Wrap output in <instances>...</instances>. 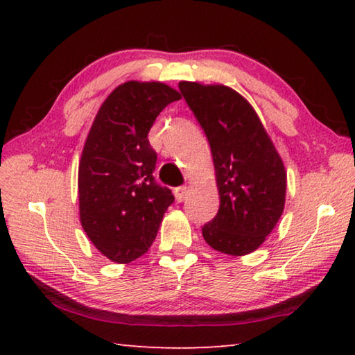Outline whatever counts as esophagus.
I'll list each match as a JSON object with an SVG mask.
<instances>
[{
  "label": "esophagus",
  "mask_w": 355,
  "mask_h": 355,
  "mask_svg": "<svg viewBox=\"0 0 355 355\" xmlns=\"http://www.w3.org/2000/svg\"><path fill=\"white\" fill-rule=\"evenodd\" d=\"M173 192H175L177 200L183 202L189 194V188H188V186H180V188H175V191H173Z\"/></svg>",
  "instance_id": "1"
}]
</instances>
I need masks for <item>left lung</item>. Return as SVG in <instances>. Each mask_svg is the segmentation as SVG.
Wrapping results in <instances>:
<instances>
[{
	"label": "left lung",
	"mask_w": 355,
	"mask_h": 355,
	"mask_svg": "<svg viewBox=\"0 0 355 355\" xmlns=\"http://www.w3.org/2000/svg\"><path fill=\"white\" fill-rule=\"evenodd\" d=\"M180 92L209 142L220 205L203 239L228 255L261 245L285 205L286 173L254 107L227 86L182 81Z\"/></svg>",
	"instance_id": "8db88e82"
}]
</instances>
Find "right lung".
<instances>
[{"mask_svg":"<svg viewBox=\"0 0 355 355\" xmlns=\"http://www.w3.org/2000/svg\"><path fill=\"white\" fill-rule=\"evenodd\" d=\"M180 98L163 83L128 81L110 94L89 131L78 171L80 219L112 261L146 254L173 203L172 191L153 177L156 152L147 136L158 114Z\"/></svg>","mask_w":355,"mask_h":355,"instance_id":"1","label":"right lung"}]
</instances>
